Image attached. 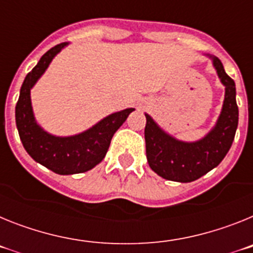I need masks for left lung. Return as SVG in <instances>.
<instances>
[{
    "label": "left lung",
    "instance_id": "left-lung-1",
    "mask_svg": "<svg viewBox=\"0 0 253 253\" xmlns=\"http://www.w3.org/2000/svg\"><path fill=\"white\" fill-rule=\"evenodd\" d=\"M213 63L219 78L225 86L222 114L215 128L207 137L195 143H184L161 130L151 116L147 115L146 152L149 167L166 180L191 182L222 162L233 143L238 125V106L236 102V84L225 73L218 58Z\"/></svg>",
    "mask_w": 253,
    "mask_h": 253
}]
</instances>
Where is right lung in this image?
Masks as SVG:
<instances>
[{
    "mask_svg": "<svg viewBox=\"0 0 253 253\" xmlns=\"http://www.w3.org/2000/svg\"><path fill=\"white\" fill-rule=\"evenodd\" d=\"M67 43L49 49L24 80L16 104V125L22 146L33 160L59 175L81 173L93 169L104 160L114 133L126 120L134 109L111 114L84 133L59 138L45 133L35 123L30 101V90L49 63Z\"/></svg>",
    "mask_w": 253,
    "mask_h": 253,
    "instance_id": "add662e5",
    "label": "right lung"
}]
</instances>
